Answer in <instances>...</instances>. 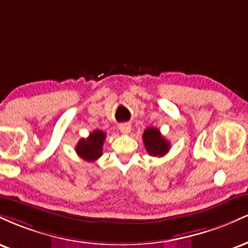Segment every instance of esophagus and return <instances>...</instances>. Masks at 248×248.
Instances as JSON below:
<instances>
[{
    "mask_svg": "<svg viewBox=\"0 0 248 248\" xmlns=\"http://www.w3.org/2000/svg\"><path fill=\"white\" fill-rule=\"evenodd\" d=\"M130 124H120V127H119V129H120V132L122 134H129L130 132Z\"/></svg>",
    "mask_w": 248,
    "mask_h": 248,
    "instance_id": "obj_1",
    "label": "esophagus"
}]
</instances>
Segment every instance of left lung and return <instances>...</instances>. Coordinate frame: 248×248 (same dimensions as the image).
I'll use <instances>...</instances> for the list:
<instances>
[{
	"mask_svg": "<svg viewBox=\"0 0 248 248\" xmlns=\"http://www.w3.org/2000/svg\"><path fill=\"white\" fill-rule=\"evenodd\" d=\"M143 142L144 147H146L147 153L150 156H156V157H161L164 156L169 152L170 143L166 140V138L162 136L160 130L157 128L149 127L144 130L143 133Z\"/></svg>",
	"mask_w": 248,
	"mask_h": 248,
	"instance_id": "8db88e82",
	"label": "left lung"
}]
</instances>
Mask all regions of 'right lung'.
I'll return each instance as SVG.
<instances>
[{
    "mask_svg": "<svg viewBox=\"0 0 248 248\" xmlns=\"http://www.w3.org/2000/svg\"><path fill=\"white\" fill-rule=\"evenodd\" d=\"M106 139V134L102 130L96 129L90 134L87 139L79 140L76 146V152L82 160L87 162H93L98 160L102 155V146Z\"/></svg>",
    "mask_w": 248,
    "mask_h": 248,
    "instance_id": "obj_1",
    "label": "right lung"
}]
</instances>
